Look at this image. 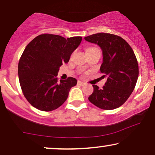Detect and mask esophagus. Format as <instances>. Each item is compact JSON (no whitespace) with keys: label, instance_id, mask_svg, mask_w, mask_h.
Masks as SVG:
<instances>
[{"label":"esophagus","instance_id":"obj_1","mask_svg":"<svg viewBox=\"0 0 155 155\" xmlns=\"http://www.w3.org/2000/svg\"><path fill=\"white\" fill-rule=\"evenodd\" d=\"M78 84H79V85H81V86H83V85H84V84H85V83H84V82H82V81H78Z\"/></svg>","mask_w":155,"mask_h":155}]
</instances>
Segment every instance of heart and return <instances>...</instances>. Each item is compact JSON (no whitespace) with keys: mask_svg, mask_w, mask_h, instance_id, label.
Returning a JSON list of instances; mask_svg holds the SVG:
<instances>
[{"mask_svg":"<svg viewBox=\"0 0 155 155\" xmlns=\"http://www.w3.org/2000/svg\"><path fill=\"white\" fill-rule=\"evenodd\" d=\"M96 49H98V48H97L96 47H92V46H91V47H88L87 48L86 52L90 51H92V50H96Z\"/></svg>","mask_w":155,"mask_h":155,"instance_id":"b5f03b06","label":"heart"}]
</instances>
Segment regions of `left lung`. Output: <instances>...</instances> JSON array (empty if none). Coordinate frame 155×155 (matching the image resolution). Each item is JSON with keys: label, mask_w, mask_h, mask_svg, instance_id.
Masks as SVG:
<instances>
[{"label": "left lung", "mask_w": 155, "mask_h": 155, "mask_svg": "<svg viewBox=\"0 0 155 155\" xmlns=\"http://www.w3.org/2000/svg\"><path fill=\"white\" fill-rule=\"evenodd\" d=\"M84 39L101 47L103 63L100 71L102 77L107 78L101 89L92 85L94 91L89 101L101 109L120 107L130 96L138 78V63L132 48L123 38L109 33L94 34Z\"/></svg>", "instance_id": "obj_1"}]
</instances>
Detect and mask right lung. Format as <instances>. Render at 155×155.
Instances as JSON below:
<instances>
[{
	"instance_id": "1",
	"label": "right lung",
	"mask_w": 155,
	"mask_h": 155,
	"mask_svg": "<svg viewBox=\"0 0 155 155\" xmlns=\"http://www.w3.org/2000/svg\"><path fill=\"white\" fill-rule=\"evenodd\" d=\"M82 38H65L43 34L27 44L18 63L21 89L31 106L43 111L56 109L65 102L77 80L69 77L59 81V68L69 61Z\"/></svg>"
}]
</instances>
